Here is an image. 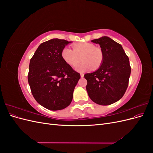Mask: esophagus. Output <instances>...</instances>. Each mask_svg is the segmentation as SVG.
<instances>
[{"instance_id":"esophagus-1","label":"esophagus","mask_w":153,"mask_h":153,"mask_svg":"<svg viewBox=\"0 0 153 153\" xmlns=\"http://www.w3.org/2000/svg\"><path fill=\"white\" fill-rule=\"evenodd\" d=\"M84 73H80V76H81L82 78L84 77Z\"/></svg>"}]
</instances>
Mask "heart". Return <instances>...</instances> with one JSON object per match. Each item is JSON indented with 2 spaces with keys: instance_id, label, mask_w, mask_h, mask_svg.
Segmentation results:
<instances>
[{
  "instance_id": "heart-1",
  "label": "heart",
  "mask_w": 153,
  "mask_h": 153,
  "mask_svg": "<svg viewBox=\"0 0 153 153\" xmlns=\"http://www.w3.org/2000/svg\"><path fill=\"white\" fill-rule=\"evenodd\" d=\"M73 49L64 48L62 52V59L69 66H74L80 61H83L75 66L77 71L84 72L99 68L103 61V53L100 48L91 43H80L73 46Z\"/></svg>"
}]
</instances>
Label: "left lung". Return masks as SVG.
Listing matches in <instances>:
<instances>
[{"instance_id": "obj_1", "label": "left lung", "mask_w": 153, "mask_h": 153, "mask_svg": "<svg viewBox=\"0 0 153 153\" xmlns=\"http://www.w3.org/2000/svg\"><path fill=\"white\" fill-rule=\"evenodd\" d=\"M91 41L100 45L103 61L96 71L84 75L88 95L98 105L114 103L123 98L128 86L131 74L129 58L122 46L108 37Z\"/></svg>"}]
</instances>
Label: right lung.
Returning <instances> with one entry per match:
<instances>
[{
  "label": "right lung",
  "instance_id": "1",
  "mask_svg": "<svg viewBox=\"0 0 153 153\" xmlns=\"http://www.w3.org/2000/svg\"><path fill=\"white\" fill-rule=\"evenodd\" d=\"M68 41L52 39L41 43L30 59L28 82L37 102L50 110H59L71 103L80 78L64 62L61 52Z\"/></svg>",
  "mask_w": 153,
  "mask_h": 153
}]
</instances>
